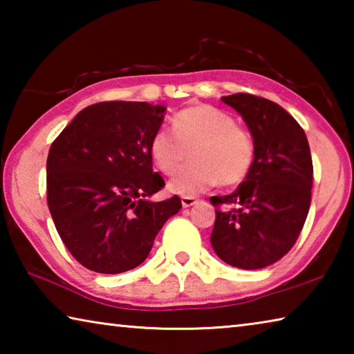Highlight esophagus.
Here are the masks:
<instances>
[{
	"mask_svg": "<svg viewBox=\"0 0 354 354\" xmlns=\"http://www.w3.org/2000/svg\"><path fill=\"white\" fill-rule=\"evenodd\" d=\"M181 203H183V207H190V206L196 205V203H198V200L194 198V196H183Z\"/></svg>",
	"mask_w": 354,
	"mask_h": 354,
	"instance_id": "34e87169",
	"label": "esophagus"
}]
</instances>
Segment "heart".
<instances>
[{"instance_id": "obj_1", "label": "heart", "mask_w": 354, "mask_h": 354, "mask_svg": "<svg viewBox=\"0 0 354 354\" xmlns=\"http://www.w3.org/2000/svg\"><path fill=\"white\" fill-rule=\"evenodd\" d=\"M172 133L159 128L149 142V154L158 169L173 175L187 159L194 164L179 170L169 181L175 195L194 196L217 183L234 185L248 175L254 162V142L234 117L215 106L200 104L173 117Z\"/></svg>"}]
</instances>
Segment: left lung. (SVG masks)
Wrapping results in <instances>:
<instances>
[{"mask_svg":"<svg viewBox=\"0 0 354 354\" xmlns=\"http://www.w3.org/2000/svg\"><path fill=\"white\" fill-rule=\"evenodd\" d=\"M241 113L254 142V162L230 195L212 196V248L221 261L257 270L279 261L306 221L313 189V158L303 128L270 100L250 93L221 97Z\"/></svg>","mask_w":354,"mask_h":354,"instance_id":"1","label":"left lung"}]
</instances>
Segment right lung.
I'll return each instance as SVG.
<instances>
[{"mask_svg": "<svg viewBox=\"0 0 354 354\" xmlns=\"http://www.w3.org/2000/svg\"><path fill=\"white\" fill-rule=\"evenodd\" d=\"M167 107L104 101L82 109L53 142L48 207L62 242L88 270L115 274L147 259L181 200L151 201L164 187L149 142Z\"/></svg>", "mask_w": 354, "mask_h": 354, "instance_id": "right-lung-1", "label": "right lung"}]
</instances>
